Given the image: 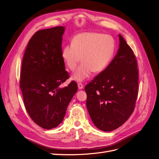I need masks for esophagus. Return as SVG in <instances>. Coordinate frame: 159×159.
Here are the masks:
<instances>
[{
	"label": "esophagus",
	"instance_id": "1",
	"mask_svg": "<svg viewBox=\"0 0 159 159\" xmlns=\"http://www.w3.org/2000/svg\"><path fill=\"white\" fill-rule=\"evenodd\" d=\"M78 88H79V89H83V84L82 83H78Z\"/></svg>",
	"mask_w": 159,
	"mask_h": 159
}]
</instances>
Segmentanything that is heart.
Wrapping results in <instances>:
<instances>
[{"label": "heart", "mask_w": 159, "mask_h": 159, "mask_svg": "<svg viewBox=\"0 0 159 159\" xmlns=\"http://www.w3.org/2000/svg\"><path fill=\"white\" fill-rule=\"evenodd\" d=\"M115 48V40L110 35L83 33L75 36L72 43L62 48L61 56L71 70L78 65L82 57L83 62L71 76L72 80L81 82L93 72L99 73L105 70L112 59Z\"/></svg>", "instance_id": "obj_1"}]
</instances>
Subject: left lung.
I'll list each match as a JSON object with an SVG mask.
<instances>
[{"label": "left lung", "mask_w": 159, "mask_h": 159, "mask_svg": "<svg viewBox=\"0 0 159 159\" xmlns=\"http://www.w3.org/2000/svg\"><path fill=\"white\" fill-rule=\"evenodd\" d=\"M119 47L106 69L86 86L87 107L94 125L109 132L127 120L138 95L139 71L132 49L119 34Z\"/></svg>", "instance_id": "8db88e82"}]
</instances>
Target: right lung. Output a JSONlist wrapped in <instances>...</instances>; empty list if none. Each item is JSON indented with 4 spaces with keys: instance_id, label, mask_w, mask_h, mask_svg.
Returning a JSON list of instances; mask_svg holds the SVG:
<instances>
[{
    "instance_id": "obj_1",
    "label": "right lung",
    "mask_w": 159,
    "mask_h": 159,
    "mask_svg": "<svg viewBox=\"0 0 159 159\" xmlns=\"http://www.w3.org/2000/svg\"><path fill=\"white\" fill-rule=\"evenodd\" d=\"M65 30V27L57 26L37 31L29 40L22 62L20 87L26 110L45 129L61 123L78 90L75 81L60 87L69 77L61 56Z\"/></svg>"
}]
</instances>
